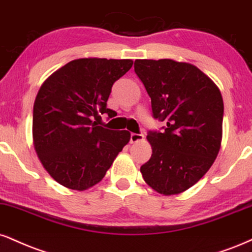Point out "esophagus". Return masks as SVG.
<instances>
[{
	"label": "esophagus",
	"mask_w": 252,
	"mask_h": 252,
	"mask_svg": "<svg viewBox=\"0 0 252 252\" xmlns=\"http://www.w3.org/2000/svg\"><path fill=\"white\" fill-rule=\"evenodd\" d=\"M144 139V136L142 134H134L132 132L131 135H130V143H136V142H141Z\"/></svg>",
	"instance_id": "esophagus-1"
}]
</instances>
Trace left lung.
<instances>
[{
    "mask_svg": "<svg viewBox=\"0 0 252 252\" xmlns=\"http://www.w3.org/2000/svg\"><path fill=\"white\" fill-rule=\"evenodd\" d=\"M135 72L151 98L153 115L165 121L147 136L153 154L141 166L145 183L164 196L191 188L207 174L220 149L223 98L196 65L170 59L136 60Z\"/></svg>",
    "mask_w": 252,
    "mask_h": 252,
    "instance_id": "left-lung-1",
    "label": "left lung"
}]
</instances>
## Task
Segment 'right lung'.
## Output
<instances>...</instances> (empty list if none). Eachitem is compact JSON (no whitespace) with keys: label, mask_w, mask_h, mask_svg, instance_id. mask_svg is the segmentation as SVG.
I'll list each match as a JSON object with an SVG mask.
<instances>
[{"label":"right lung","mask_w":252,"mask_h":252,"mask_svg":"<svg viewBox=\"0 0 252 252\" xmlns=\"http://www.w3.org/2000/svg\"><path fill=\"white\" fill-rule=\"evenodd\" d=\"M131 60L88 57L70 61L39 88L32 113V142L51 177L68 189H89L102 181L130 141L126 130L97 126L111 87L132 66Z\"/></svg>","instance_id":"obj_1"}]
</instances>
